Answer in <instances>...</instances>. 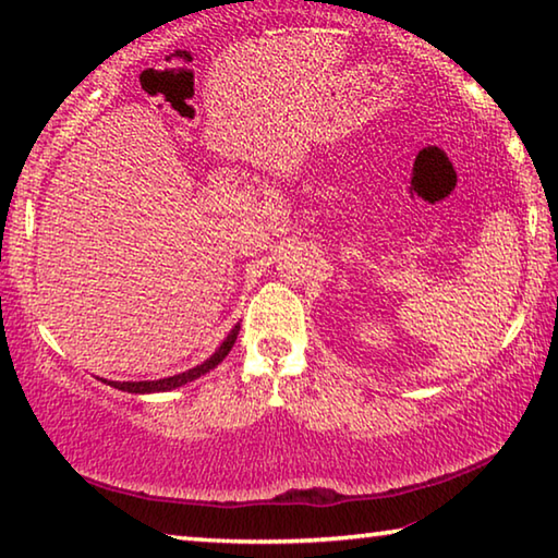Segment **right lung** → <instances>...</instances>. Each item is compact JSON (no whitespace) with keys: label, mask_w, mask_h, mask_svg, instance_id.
Returning a JSON list of instances; mask_svg holds the SVG:
<instances>
[{"label":"right lung","mask_w":558,"mask_h":558,"mask_svg":"<svg viewBox=\"0 0 558 558\" xmlns=\"http://www.w3.org/2000/svg\"><path fill=\"white\" fill-rule=\"evenodd\" d=\"M239 329H241V325H233V329H231L229 335H226L223 342L216 347V352L211 356H206L202 364H196V366H192V369H186V372H179L174 376H165V379H155V381H108V379H100V381L112 386V389L128 391V393H162V391L179 389V386H184L189 381H196V379H199V376L216 369V366H219L223 359H226V354L231 352V347L235 344Z\"/></svg>","instance_id":"obj_1"}]
</instances>
